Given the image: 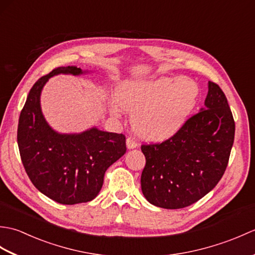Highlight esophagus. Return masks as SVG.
<instances>
[{"instance_id": "1", "label": "esophagus", "mask_w": 255, "mask_h": 255, "mask_svg": "<svg viewBox=\"0 0 255 255\" xmlns=\"http://www.w3.org/2000/svg\"><path fill=\"white\" fill-rule=\"evenodd\" d=\"M126 144L128 149H134L137 147V142L131 137H128L126 140Z\"/></svg>"}]
</instances>
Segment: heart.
I'll list each match as a JSON object with an SVG mask.
<instances>
[{
  "instance_id": "1",
  "label": "heart",
  "mask_w": 255,
  "mask_h": 255,
  "mask_svg": "<svg viewBox=\"0 0 255 255\" xmlns=\"http://www.w3.org/2000/svg\"><path fill=\"white\" fill-rule=\"evenodd\" d=\"M197 96L196 83L187 78L125 81L115 92L119 107L132 114L134 132L149 141L173 136L193 111ZM118 106H111V112L116 116L121 114Z\"/></svg>"
}]
</instances>
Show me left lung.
I'll return each mask as SVG.
<instances>
[{
  "mask_svg": "<svg viewBox=\"0 0 255 255\" xmlns=\"http://www.w3.org/2000/svg\"><path fill=\"white\" fill-rule=\"evenodd\" d=\"M235 121L225 93L208 82L205 107L165 141L142 144L141 191L150 204L178 209L196 203L217 185L228 165Z\"/></svg>",
  "mask_w": 255,
  "mask_h": 255,
  "instance_id": "1",
  "label": "left lung"
}]
</instances>
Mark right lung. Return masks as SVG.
I'll return each mask as SVG.
<instances>
[{"label": "right lung", "instance_id": "add662e5", "mask_svg": "<svg viewBox=\"0 0 255 255\" xmlns=\"http://www.w3.org/2000/svg\"><path fill=\"white\" fill-rule=\"evenodd\" d=\"M80 75L77 67H59L32 85L20 112L17 143L27 175L47 197L63 205L91 202L99 195L106 170L126 153L123 133L93 127L81 133H59L40 107L42 88L53 75Z\"/></svg>", "mask_w": 255, "mask_h": 255}]
</instances>
